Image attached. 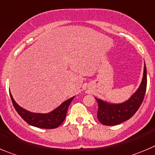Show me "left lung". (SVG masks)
<instances>
[{
  "mask_svg": "<svg viewBox=\"0 0 155 155\" xmlns=\"http://www.w3.org/2000/svg\"><path fill=\"white\" fill-rule=\"evenodd\" d=\"M147 88V70L144 66L142 81L139 88L125 102L118 104L108 103L95 98L98 102L97 118L102 125H116L127 121L134 115L141 106Z\"/></svg>",
  "mask_w": 155,
  "mask_h": 155,
  "instance_id": "1",
  "label": "left lung"
}]
</instances>
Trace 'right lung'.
<instances>
[{
    "mask_svg": "<svg viewBox=\"0 0 155 155\" xmlns=\"http://www.w3.org/2000/svg\"><path fill=\"white\" fill-rule=\"evenodd\" d=\"M10 96L12 100L13 105L17 112V113L21 115V118L24 121L32 126L37 127L40 128H56L60 126L64 121L67 113L68 108L70 105L71 102L73 101L75 96L70 98L68 100L63 102L58 108H55L54 110L47 114L43 113H34L26 110L22 107H21L17 102L14 101L11 93Z\"/></svg>",
    "mask_w": 155,
    "mask_h": 155,
    "instance_id": "1",
    "label": "right lung"
}]
</instances>
